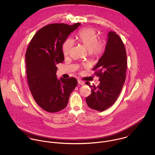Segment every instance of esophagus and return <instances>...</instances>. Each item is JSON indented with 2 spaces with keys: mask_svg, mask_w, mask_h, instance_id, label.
<instances>
[{
  "mask_svg": "<svg viewBox=\"0 0 155 155\" xmlns=\"http://www.w3.org/2000/svg\"><path fill=\"white\" fill-rule=\"evenodd\" d=\"M78 82L79 85H85V82H83V81H82L80 80V79H78Z\"/></svg>",
  "mask_w": 155,
  "mask_h": 155,
  "instance_id": "esophagus-1",
  "label": "esophagus"
}]
</instances>
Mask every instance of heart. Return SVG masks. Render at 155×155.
Here are the masks:
<instances>
[{"instance_id":"b5f03b06","label":"heart","mask_w":155,"mask_h":155,"mask_svg":"<svg viewBox=\"0 0 155 155\" xmlns=\"http://www.w3.org/2000/svg\"><path fill=\"white\" fill-rule=\"evenodd\" d=\"M77 39L89 52L94 56L101 55L105 49V44L98 41V36L96 31L92 28H84L81 30ZM73 46V41L71 39H67L63 45V54L68 55Z\"/></svg>"}]
</instances>
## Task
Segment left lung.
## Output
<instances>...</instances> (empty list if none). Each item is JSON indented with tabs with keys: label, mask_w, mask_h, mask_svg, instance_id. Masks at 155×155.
<instances>
[{
	"label": "left lung",
	"mask_w": 155,
	"mask_h": 155,
	"mask_svg": "<svg viewBox=\"0 0 155 155\" xmlns=\"http://www.w3.org/2000/svg\"><path fill=\"white\" fill-rule=\"evenodd\" d=\"M127 67L125 46L116 32L110 31L105 51L93 68L99 76L98 86H91V94L86 98L87 105L95 110L103 111L111 107L119 95L126 78Z\"/></svg>",
	"instance_id": "1"
}]
</instances>
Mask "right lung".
<instances>
[{"label":"right lung","instance_id":"1","mask_svg":"<svg viewBox=\"0 0 155 155\" xmlns=\"http://www.w3.org/2000/svg\"><path fill=\"white\" fill-rule=\"evenodd\" d=\"M81 24L55 23L45 25L34 35L25 53L28 84L36 103L44 110L64 109L78 84L74 78H57V64L64 60L63 45Z\"/></svg>","mask_w":155,"mask_h":155}]
</instances>
